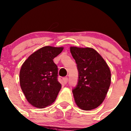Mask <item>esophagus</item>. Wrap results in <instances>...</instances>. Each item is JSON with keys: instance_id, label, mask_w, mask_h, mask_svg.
<instances>
[{"instance_id": "1", "label": "esophagus", "mask_w": 131, "mask_h": 131, "mask_svg": "<svg viewBox=\"0 0 131 131\" xmlns=\"http://www.w3.org/2000/svg\"><path fill=\"white\" fill-rule=\"evenodd\" d=\"M63 82H64V84H67V83H68V77H64L63 78Z\"/></svg>"}]
</instances>
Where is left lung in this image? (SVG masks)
Returning <instances> with one entry per match:
<instances>
[{
	"label": "left lung",
	"instance_id": "8db88e82",
	"mask_svg": "<svg viewBox=\"0 0 131 131\" xmlns=\"http://www.w3.org/2000/svg\"><path fill=\"white\" fill-rule=\"evenodd\" d=\"M77 64L78 80L73 89L76 104L83 110H91L103 102L111 84V71L107 63L91 48L70 47Z\"/></svg>",
	"mask_w": 131,
	"mask_h": 131
}]
</instances>
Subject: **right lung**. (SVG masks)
I'll return each mask as SVG.
<instances>
[{
  "label": "right lung",
  "instance_id": "add662e5",
  "mask_svg": "<svg viewBox=\"0 0 131 131\" xmlns=\"http://www.w3.org/2000/svg\"><path fill=\"white\" fill-rule=\"evenodd\" d=\"M63 47L46 46L25 60L20 71V84L26 99L32 106L43 108L58 96L61 85L58 81V67L53 59Z\"/></svg>",
  "mask_w": 131,
  "mask_h": 131
}]
</instances>
